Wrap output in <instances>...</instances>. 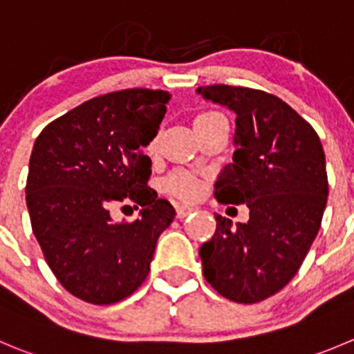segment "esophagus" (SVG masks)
Listing matches in <instances>:
<instances>
[{
  "mask_svg": "<svg viewBox=\"0 0 354 354\" xmlns=\"http://www.w3.org/2000/svg\"><path fill=\"white\" fill-rule=\"evenodd\" d=\"M191 212H194L193 207H186V205H179V207H177V217L184 218V217H187V215H189Z\"/></svg>",
  "mask_w": 354,
  "mask_h": 354,
  "instance_id": "1",
  "label": "esophagus"
}]
</instances>
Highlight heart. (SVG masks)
I'll use <instances>...</instances> for the list:
<instances>
[{
  "mask_svg": "<svg viewBox=\"0 0 354 354\" xmlns=\"http://www.w3.org/2000/svg\"><path fill=\"white\" fill-rule=\"evenodd\" d=\"M201 116H207V114H201ZM151 149H154V142L151 144ZM167 189L177 196L184 198V200H194L200 194L201 184L194 175L187 174V171H177L171 177H168Z\"/></svg>",
  "mask_w": 354,
  "mask_h": 354,
  "instance_id": "b5f03b06",
  "label": "heart"
}]
</instances>
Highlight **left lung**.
I'll return each mask as SVG.
<instances>
[{"instance_id": "1", "label": "left lung", "mask_w": 354, "mask_h": 354, "mask_svg": "<svg viewBox=\"0 0 354 354\" xmlns=\"http://www.w3.org/2000/svg\"><path fill=\"white\" fill-rule=\"evenodd\" d=\"M205 100L236 114L233 161L215 183L218 203H247L245 224L215 214L201 245L205 280L230 301L254 304L285 287L322 225L328 196L318 133L287 102L241 86H200Z\"/></svg>"}]
</instances>
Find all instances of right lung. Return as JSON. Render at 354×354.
<instances>
[{
  "label": "right lung",
  "mask_w": 354,
  "mask_h": 354,
  "mask_svg": "<svg viewBox=\"0 0 354 354\" xmlns=\"http://www.w3.org/2000/svg\"><path fill=\"white\" fill-rule=\"evenodd\" d=\"M170 95L132 88L86 100L43 129L29 160L26 203L50 269L69 294L114 304L146 280L160 234L175 217L147 187L156 137ZM121 201L140 218L114 223ZM137 208V207H136Z\"/></svg>",
  "instance_id": "1"
}]
</instances>
